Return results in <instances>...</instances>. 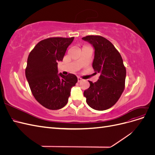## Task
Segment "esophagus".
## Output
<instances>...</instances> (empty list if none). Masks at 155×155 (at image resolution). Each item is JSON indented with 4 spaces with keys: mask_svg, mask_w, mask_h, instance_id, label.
Here are the masks:
<instances>
[{
    "mask_svg": "<svg viewBox=\"0 0 155 155\" xmlns=\"http://www.w3.org/2000/svg\"><path fill=\"white\" fill-rule=\"evenodd\" d=\"M81 80H82V79L81 78H79V77L78 78V82H80Z\"/></svg>",
    "mask_w": 155,
    "mask_h": 155,
    "instance_id": "34e87169",
    "label": "esophagus"
}]
</instances>
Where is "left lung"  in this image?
<instances>
[{"instance_id": "left-lung-1", "label": "left lung", "mask_w": 155, "mask_h": 155, "mask_svg": "<svg viewBox=\"0 0 155 155\" xmlns=\"http://www.w3.org/2000/svg\"><path fill=\"white\" fill-rule=\"evenodd\" d=\"M82 39L95 49L92 67L100 73L99 79L90 83L84 92L87 104L97 110L109 109L118 101L125 88L126 68L119 51L110 42L100 35H87Z\"/></svg>"}]
</instances>
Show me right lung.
Returning <instances> with one entry per match:
<instances>
[{
    "label": "right lung",
    "instance_id": "obj_1",
    "mask_svg": "<svg viewBox=\"0 0 155 155\" xmlns=\"http://www.w3.org/2000/svg\"><path fill=\"white\" fill-rule=\"evenodd\" d=\"M74 37H49L37 43L28 55L26 77L35 100L50 110L67 105L71 88L78 82L72 74H58V62L63 61Z\"/></svg>",
    "mask_w": 155,
    "mask_h": 155
}]
</instances>
